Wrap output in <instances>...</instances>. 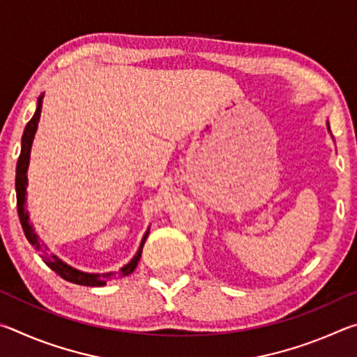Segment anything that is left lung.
<instances>
[{
    "label": "left lung",
    "instance_id": "1",
    "mask_svg": "<svg viewBox=\"0 0 357 357\" xmlns=\"http://www.w3.org/2000/svg\"><path fill=\"white\" fill-rule=\"evenodd\" d=\"M328 129H329V123H328ZM329 132H331V129H329Z\"/></svg>",
    "mask_w": 357,
    "mask_h": 357
}]
</instances>
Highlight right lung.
Listing matches in <instances>:
<instances>
[{
	"mask_svg": "<svg viewBox=\"0 0 357 357\" xmlns=\"http://www.w3.org/2000/svg\"><path fill=\"white\" fill-rule=\"evenodd\" d=\"M42 99H44V94L39 96L38 99V107H36V112L33 114V118L29 119V123L26 124L25 130H23L22 135V149H20V155L19 160H17V170H15V192H17V211H19V217H20V223L23 231H25V236L29 241V244L34 245V249L39 252L40 258L44 259L45 264L48 268L55 271V273L63 277L64 280L77 283V285H84V287H104L105 283L112 279L114 273H105V274H89V273H83V271H78L75 268H72L68 263H64L63 259H59L56 255L48 252V247L39 243L38 234L34 233V228L31 223H29V215L28 211L25 208L26 204V185H28V165H29V154H31V146H33V140H34V134L38 130V124H39V118H40V112H42ZM149 234V228L148 231L144 233V236L140 243V247L135 253V257L130 259V261L123 266L119 271V275H129L135 271L138 261H140L142 257V250L144 245V241H146Z\"/></svg>",
	"mask_w": 357,
	"mask_h": 357,
	"instance_id": "right-lung-1",
	"label": "right lung"
}]
</instances>
